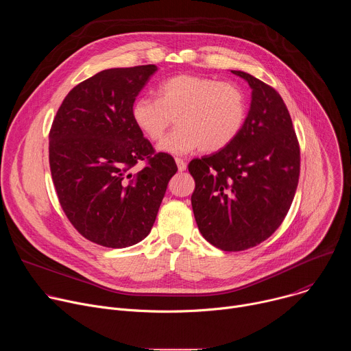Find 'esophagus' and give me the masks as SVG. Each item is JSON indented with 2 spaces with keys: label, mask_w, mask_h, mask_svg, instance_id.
Wrapping results in <instances>:
<instances>
[{
  "label": "esophagus",
  "mask_w": 351,
  "mask_h": 351,
  "mask_svg": "<svg viewBox=\"0 0 351 351\" xmlns=\"http://www.w3.org/2000/svg\"><path fill=\"white\" fill-rule=\"evenodd\" d=\"M175 161H176V165H178V169H179V172H183V171H186V168H187V164H186V161H184V160H182V158H176Z\"/></svg>",
  "instance_id": "esophagus-1"
}]
</instances>
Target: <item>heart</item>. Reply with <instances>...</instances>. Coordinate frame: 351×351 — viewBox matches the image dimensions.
<instances>
[{
    "instance_id": "heart-1",
    "label": "heart",
    "mask_w": 351,
    "mask_h": 351,
    "mask_svg": "<svg viewBox=\"0 0 351 351\" xmlns=\"http://www.w3.org/2000/svg\"><path fill=\"white\" fill-rule=\"evenodd\" d=\"M158 98L141 95L132 118L149 138L160 140L176 117L178 128L158 145L162 153L182 156L197 148L215 153L240 133L245 118L243 91L230 82L182 73L164 80Z\"/></svg>"
}]
</instances>
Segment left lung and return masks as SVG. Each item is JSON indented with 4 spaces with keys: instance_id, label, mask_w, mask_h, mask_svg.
Segmentation results:
<instances>
[{
    "instance_id": "obj_1",
    "label": "left lung",
    "mask_w": 351,
    "mask_h": 351,
    "mask_svg": "<svg viewBox=\"0 0 351 351\" xmlns=\"http://www.w3.org/2000/svg\"><path fill=\"white\" fill-rule=\"evenodd\" d=\"M230 72L252 88L243 128L225 148L193 160L189 172L198 230L223 252H241L283 222L298 183L300 147L279 93L250 73Z\"/></svg>"
}]
</instances>
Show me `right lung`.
I'll list each match as a JSON object with an SVG mask.
<instances>
[{"mask_svg": "<svg viewBox=\"0 0 351 351\" xmlns=\"http://www.w3.org/2000/svg\"><path fill=\"white\" fill-rule=\"evenodd\" d=\"M156 65L95 73L65 97L49 130V168L61 207L87 240L123 248L152 232L175 160L154 148L132 118ZM147 165L137 174L138 161Z\"/></svg>", "mask_w": 351, "mask_h": 351, "instance_id": "right-lung-1", "label": "right lung"}]
</instances>
